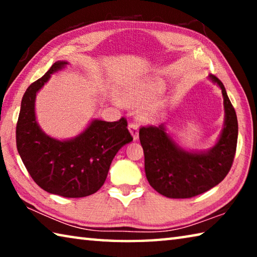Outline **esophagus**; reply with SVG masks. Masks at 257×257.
<instances>
[{"label": "esophagus", "instance_id": "34e87169", "mask_svg": "<svg viewBox=\"0 0 257 257\" xmlns=\"http://www.w3.org/2000/svg\"><path fill=\"white\" fill-rule=\"evenodd\" d=\"M128 128H129L130 134L133 135L134 141H137V139H138V124L135 123V122H130L129 125H128Z\"/></svg>", "mask_w": 257, "mask_h": 257}]
</instances>
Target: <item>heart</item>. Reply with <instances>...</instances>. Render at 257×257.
<instances>
[{
	"instance_id": "1",
	"label": "heart",
	"mask_w": 257,
	"mask_h": 257,
	"mask_svg": "<svg viewBox=\"0 0 257 257\" xmlns=\"http://www.w3.org/2000/svg\"><path fill=\"white\" fill-rule=\"evenodd\" d=\"M155 90H146V92H141V93H133L130 95H127L124 97V103L128 104V105H139V104H144L146 102H149L150 99L154 96ZM158 113V110L156 107H151L149 111L145 113L146 116H153Z\"/></svg>"
}]
</instances>
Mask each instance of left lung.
I'll return each instance as SVG.
<instances>
[{"label": "left lung", "mask_w": 257, "mask_h": 257, "mask_svg": "<svg viewBox=\"0 0 257 257\" xmlns=\"http://www.w3.org/2000/svg\"><path fill=\"white\" fill-rule=\"evenodd\" d=\"M211 79L222 89L225 120L215 146L206 153H189L176 146L163 125L139 129L144 150L145 173L150 185L169 198H190L220 184L228 175L237 149L238 121L236 111L220 79Z\"/></svg>", "instance_id": "1"}]
</instances>
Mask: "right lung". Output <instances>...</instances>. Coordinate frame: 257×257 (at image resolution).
I'll use <instances>...</instances> for the list:
<instances>
[{
    "mask_svg": "<svg viewBox=\"0 0 257 257\" xmlns=\"http://www.w3.org/2000/svg\"><path fill=\"white\" fill-rule=\"evenodd\" d=\"M67 62L59 61L44 76L34 81L24 94L16 129L17 150L33 180L42 189L62 197L89 196L101 188L113 158L133 141L128 122L94 120L84 133L71 141L51 138L38 127L35 97L52 73Z\"/></svg>",
    "mask_w": 257,
    "mask_h": 257,
    "instance_id": "obj_1",
    "label": "right lung"
}]
</instances>
